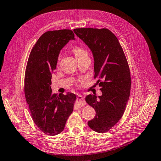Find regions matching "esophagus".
I'll return each mask as SVG.
<instances>
[{
	"label": "esophagus",
	"mask_w": 161,
	"mask_h": 161,
	"mask_svg": "<svg viewBox=\"0 0 161 161\" xmlns=\"http://www.w3.org/2000/svg\"><path fill=\"white\" fill-rule=\"evenodd\" d=\"M85 103V100H84V97L81 95H79L77 97V105L79 108H81V107L83 106Z\"/></svg>",
	"instance_id": "34e87169"
}]
</instances>
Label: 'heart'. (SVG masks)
<instances>
[{
    "mask_svg": "<svg viewBox=\"0 0 161 161\" xmlns=\"http://www.w3.org/2000/svg\"><path fill=\"white\" fill-rule=\"evenodd\" d=\"M73 52L76 58H79V57H81V56H84V55H88L87 51H86V49H84V48L80 47H74L73 49ZM58 63H59V59L58 60Z\"/></svg>",
    "mask_w": 161,
    "mask_h": 161,
    "instance_id": "b5f03b06",
    "label": "heart"
}]
</instances>
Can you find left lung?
<instances>
[{
	"mask_svg": "<svg viewBox=\"0 0 161 161\" xmlns=\"http://www.w3.org/2000/svg\"><path fill=\"white\" fill-rule=\"evenodd\" d=\"M73 31L91 49L94 78L101 88V96L86 97L96 112L88 125L93 130L104 133L120 120L125 111L131 86L129 64L118 39L108 28H81Z\"/></svg>",
	"mask_w": 161,
	"mask_h": 161,
	"instance_id": "obj_1",
	"label": "left lung"
}]
</instances>
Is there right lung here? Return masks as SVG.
Instances as JSON below:
<instances>
[{"label": "right lung", "instance_id": "obj_1", "mask_svg": "<svg viewBox=\"0 0 161 161\" xmlns=\"http://www.w3.org/2000/svg\"><path fill=\"white\" fill-rule=\"evenodd\" d=\"M75 39L71 30L45 32L32 47L24 77V94L35 125L45 134L54 136L64 129L73 110L75 94H53L52 73L60 52L69 41Z\"/></svg>", "mask_w": 161, "mask_h": 161}]
</instances>
